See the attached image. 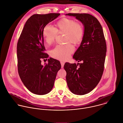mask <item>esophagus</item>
I'll return each mask as SVG.
<instances>
[{
    "instance_id": "obj_1",
    "label": "esophagus",
    "mask_w": 123,
    "mask_h": 123,
    "mask_svg": "<svg viewBox=\"0 0 123 123\" xmlns=\"http://www.w3.org/2000/svg\"><path fill=\"white\" fill-rule=\"evenodd\" d=\"M60 63H61V67H62V68H63V67H64V66L65 63H64V62H63V61H61V62H60Z\"/></svg>"
}]
</instances>
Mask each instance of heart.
Instances as JSON below:
<instances>
[{
	"instance_id": "heart-1",
	"label": "heart",
	"mask_w": 123,
	"mask_h": 123,
	"mask_svg": "<svg viewBox=\"0 0 123 123\" xmlns=\"http://www.w3.org/2000/svg\"><path fill=\"white\" fill-rule=\"evenodd\" d=\"M56 28L49 25L44 28L42 35L45 43L51 45L55 40L57 34H65V41L77 45L81 41L84 30L83 25L77 23L72 19L64 18L56 24ZM74 49L69 43L65 45H57L50 51L51 56L60 60H66L73 52Z\"/></svg>"
}]
</instances>
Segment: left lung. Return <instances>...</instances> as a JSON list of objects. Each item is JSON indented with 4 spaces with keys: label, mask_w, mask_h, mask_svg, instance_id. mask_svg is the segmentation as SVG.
I'll return each mask as SVG.
<instances>
[{
    "label": "left lung",
    "mask_w": 123,
    "mask_h": 123,
    "mask_svg": "<svg viewBox=\"0 0 123 123\" xmlns=\"http://www.w3.org/2000/svg\"><path fill=\"white\" fill-rule=\"evenodd\" d=\"M66 15L75 17L84 26L81 43L73 55L81 63H66L64 67L69 90L74 94L84 95L96 87L102 76L106 52L105 40L102 27L95 17L86 13Z\"/></svg>",
    "instance_id": "1"
}]
</instances>
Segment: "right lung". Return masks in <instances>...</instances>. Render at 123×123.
<instances>
[{"mask_svg": "<svg viewBox=\"0 0 123 123\" xmlns=\"http://www.w3.org/2000/svg\"><path fill=\"white\" fill-rule=\"evenodd\" d=\"M59 13L34 14L26 21L17 44L18 68L24 86L31 92L43 95L53 87L60 62L48 59V64L41 65V60L49 55L44 52L42 32L44 27L57 18Z\"/></svg>", "mask_w": 123, "mask_h": 123, "instance_id": "1", "label": "right lung"}]
</instances>
